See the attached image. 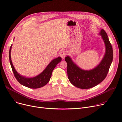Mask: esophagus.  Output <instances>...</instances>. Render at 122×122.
Segmentation results:
<instances>
[{"label": "esophagus", "mask_w": 122, "mask_h": 122, "mask_svg": "<svg viewBox=\"0 0 122 122\" xmlns=\"http://www.w3.org/2000/svg\"><path fill=\"white\" fill-rule=\"evenodd\" d=\"M59 55L63 59H64V58L65 57V56L67 55V53L65 50H62V51H61L60 52Z\"/></svg>", "instance_id": "obj_1"}]
</instances>
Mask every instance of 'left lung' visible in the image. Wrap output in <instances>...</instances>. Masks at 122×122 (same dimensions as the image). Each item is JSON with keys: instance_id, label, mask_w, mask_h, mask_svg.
<instances>
[{"instance_id": "left-lung-1", "label": "left lung", "mask_w": 122, "mask_h": 122, "mask_svg": "<svg viewBox=\"0 0 122 122\" xmlns=\"http://www.w3.org/2000/svg\"><path fill=\"white\" fill-rule=\"evenodd\" d=\"M100 34L104 41L106 53L99 64L94 69L87 71L80 69L68 56L65 60L67 63V74L69 81L74 86L81 89H88L98 85L107 75L113 61V48L106 31L102 29Z\"/></svg>"}]
</instances>
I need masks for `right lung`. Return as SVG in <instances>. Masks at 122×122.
Returning a JSON list of instances; mask_svg holds the SVG:
<instances>
[{"label": "right lung", "instance_id": "obj_1", "mask_svg": "<svg viewBox=\"0 0 122 122\" xmlns=\"http://www.w3.org/2000/svg\"><path fill=\"white\" fill-rule=\"evenodd\" d=\"M12 46V44H11L9 50V61L13 72L14 76L18 82L20 83V84L22 85L30 88H38L46 85L50 80L53 70L57 64H58L59 62H60V61H61V57H59L51 61L46 68L44 69V71L40 75L35 76V77L30 78H25L19 75L17 72L12 64L10 54Z\"/></svg>", "mask_w": 122, "mask_h": 122}]
</instances>
